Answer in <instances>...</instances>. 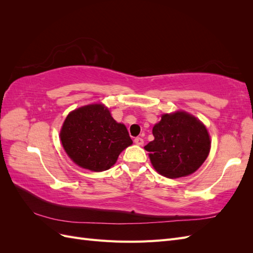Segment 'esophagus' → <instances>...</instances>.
<instances>
[{"label": "esophagus", "mask_w": 253, "mask_h": 253, "mask_svg": "<svg viewBox=\"0 0 253 253\" xmlns=\"http://www.w3.org/2000/svg\"><path fill=\"white\" fill-rule=\"evenodd\" d=\"M134 142L136 144H138V145H142L143 144V139L141 138V137H136V138L134 139Z\"/></svg>", "instance_id": "34e87169"}]
</instances>
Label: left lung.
Here are the masks:
<instances>
[{
	"instance_id": "obj_1",
	"label": "left lung",
	"mask_w": 253,
	"mask_h": 253,
	"mask_svg": "<svg viewBox=\"0 0 253 253\" xmlns=\"http://www.w3.org/2000/svg\"><path fill=\"white\" fill-rule=\"evenodd\" d=\"M144 149L155 170L168 178L194 173L210 152V137L200 120L185 112L165 114Z\"/></svg>"
}]
</instances>
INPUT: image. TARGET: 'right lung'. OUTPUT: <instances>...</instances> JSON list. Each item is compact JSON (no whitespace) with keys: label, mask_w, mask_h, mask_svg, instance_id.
I'll use <instances>...</instances> for the list:
<instances>
[{"label":"right lung","mask_w":253,"mask_h":253,"mask_svg":"<svg viewBox=\"0 0 253 253\" xmlns=\"http://www.w3.org/2000/svg\"><path fill=\"white\" fill-rule=\"evenodd\" d=\"M60 138L75 164L95 172L109 170L133 143L126 126L117 124L102 104L86 105L68 114Z\"/></svg>","instance_id":"right-lung-1"}]
</instances>
